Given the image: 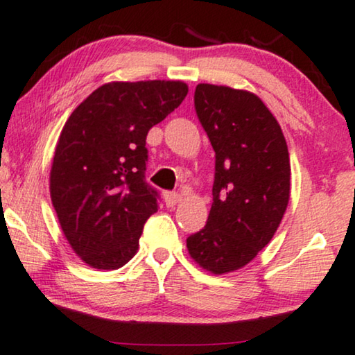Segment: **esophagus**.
I'll return each mask as SVG.
<instances>
[{
    "mask_svg": "<svg viewBox=\"0 0 355 355\" xmlns=\"http://www.w3.org/2000/svg\"><path fill=\"white\" fill-rule=\"evenodd\" d=\"M164 199H166V204L168 207H173L182 201V196H180L178 193H166L164 194Z\"/></svg>",
    "mask_w": 355,
    "mask_h": 355,
    "instance_id": "34e87169",
    "label": "esophagus"
}]
</instances>
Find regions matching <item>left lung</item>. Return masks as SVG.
I'll list each match as a JSON object with an SVG mask.
<instances>
[{"label": "left lung", "instance_id": "8db88e82", "mask_svg": "<svg viewBox=\"0 0 355 355\" xmlns=\"http://www.w3.org/2000/svg\"><path fill=\"white\" fill-rule=\"evenodd\" d=\"M194 107L216 151V177L206 227L187 248L199 267L222 275L275 234L289 201V153L277 119L251 92L199 83Z\"/></svg>", "mask_w": 355, "mask_h": 355}]
</instances>
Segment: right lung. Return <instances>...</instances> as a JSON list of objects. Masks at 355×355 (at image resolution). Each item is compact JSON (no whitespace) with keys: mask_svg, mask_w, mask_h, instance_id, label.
Returning a JSON list of instances; mask_svg holds the SVG:
<instances>
[{"mask_svg":"<svg viewBox=\"0 0 355 355\" xmlns=\"http://www.w3.org/2000/svg\"><path fill=\"white\" fill-rule=\"evenodd\" d=\"M187 94L188 85L178 80L111 82L67 119L49 193L69 244L89 267L116 270L137 254L159 199L144 180L148 132Z\"/></svg>","mask_w":355,"mask_h":355,"instance_id":"right-lung-1","label":"right lung"}]
</instances>
